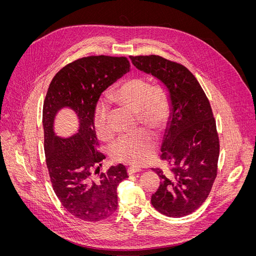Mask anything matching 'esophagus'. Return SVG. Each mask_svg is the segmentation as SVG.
Here are the masks:
<instances>
[{"label": "esophagus", "mask_w": 256, "mask_h": 256, "mask_svg": "<svg viewBox=\"0 0 256 256\" xmlns=\"http://www.w3.org/2000/svg\"><path fill=\"white\" fill-rule=\"evenodd\" d=\"M141 172V168H134V166H130L128 168V174L130 176V174H136V172Z\"/></svg>", "instance_id": "34e87169"}]
</instances>
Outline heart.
I'll return each instance as SVG.
<instances>
[{
    "label": "heart",
    "mask_w": 256,
    "mask_h": 256,
    "mask_svg": "<svg viewBox=\"0 0 256 256\" xmlns=\"http://www.w3.org/2000/svg\"><path fill=\"white\" fill-rule=\"evenodd\" d=\"M111 100L136 114V120L142 126L154 132L164 128L168 118L170 101L166 88L160 84H151L140 76L122 80L114 88ZM109 107L100 102L94 111V126L97 134L108 140L112 130L108 124ZM156 149L155 136L147 132L140 130L134 134L124 136L110 147L113 160L141 166L152 158Z\"/></svg>",
    "instance_id": "obj_1"
}]
</instances>
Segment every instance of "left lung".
<instances>
[{"label":"left lung","instance_id":"1","mask_svg":"<svg viewBox=\"0 0 256 256\" xmlns=\"http://www.w3.org/2000/svg\"><path fill=\"white\" fill-rule=\"evenodd\" d=\"M130 58L164 84L170 106L160 155L168 168H153L161 182L151 203L164 216H188L206 200L218 174L220 140L210 104L182 64L156 55Z\"/></svg>","mask_w":256,"mask_h":256}]
</instances>
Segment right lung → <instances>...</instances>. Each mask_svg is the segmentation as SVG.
<instances>
[{
  "mask_svg": "<svg viewBox=\"0 0 256 256\" xmlns=\"http://www.w3.org/2000/svg\"><path fill=\"white\" fill-rule=\"evenodd\" d=\"M130 67L126 57H84L58 72L46 95L42 126L51 182L63 207L82 220L110 216L118 209V186L128 176L122 164L96 176L105 155L95 149L99 143L94 111L102 92ZM63 108L72 110L79 120L78 132L67 138L57 136L54 130L56 115Z\"/></svg>",
  "mask_w": 256,
  "mask_h": 256,
  "instance_id": "obj_1",
  "label": "right lung"
}]
</instances>
